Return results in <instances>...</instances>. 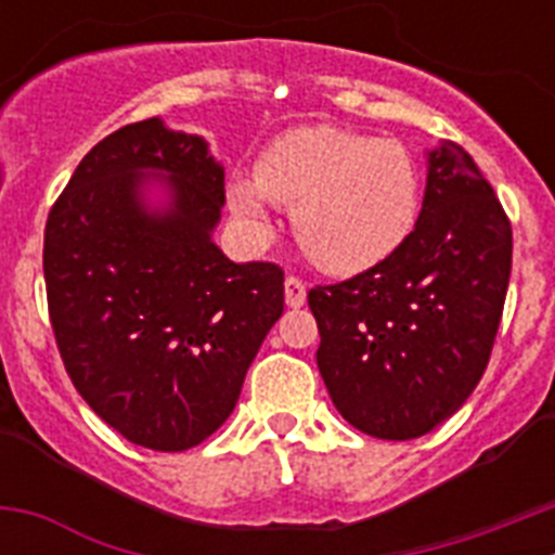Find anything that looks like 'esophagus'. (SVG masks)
Segmentation results:
<instances>
[{"mask_svg":"<svg viewBox=\"0 0 555 555\" xmlns=\"http://www.w3.org/2000/svg\"><path fill=\"white\" fill-rule=\"evenodd\" d=\"M286 306L288 308H300L306 306V283L300 278L288 274L286 278Z\"/></svg>","mask_w":555,"mask_h":555,"instance_id":"34e87169","label":"esophagus"}]
</instances>
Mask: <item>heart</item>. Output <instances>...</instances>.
<instances>
[{
    "instance_id": "obj_1",
    "label": "heart",
    "mask_w": 555,
    "mask_h": 555,
    "mask_svg": "<svg viewBox=\"0 0 555 555\" xmlns=\"http://www.w3.org/2000/svg\"><path fill=\"white\" fill-rule=\"evenodd\" d=\"M272 203L294 208V235L317 267L358 274L403 247L423 191L403 144L311 125L278 135L255 178L228 183L230 214L253 244L272 238Z\"/></svg>"
}]
</instances>
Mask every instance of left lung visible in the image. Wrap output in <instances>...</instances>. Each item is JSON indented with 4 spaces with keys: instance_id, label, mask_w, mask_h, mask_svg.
<instances>
[{
    "instance_id": "1",
    "label": "left lung",
    "mask_w": 555,
    "mask_h": 555,
    "mask_svg": "<svg viewBox=\"0 0 555 555\" xmlns=\"http://www.w3.org/2000/svg\"><path fill=\"white\" fill-rule=\"evenodd\" d=\"M512 274V222L453 141L428 152L414 230L384 263L317 286L322 380L352 428L405 442L453 416L492 356Z\"/></svg>"
}]
</instances>
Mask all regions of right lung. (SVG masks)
I'll use <instances>...</instances> for the list:
<instances>
[{"label": "right lung", "mask_w": 555, "mask_h": 555, "mask_svg": "<svg viewBox=\"0 0 555 555\" xmlns=\"http://www.w3.org/2000/svg\"><path fill=\"white\" fill-rule=\"evenodd\" d=\"M155 179L170 203L155 209ZM224 169L191 132L144 119L88 152L43 233L49 320L63 366L127 442L180 453L233 414L283 313L278 263L214 244Z\"/></svg>", "instance_id": "right-lung-1"}]
</instances>
